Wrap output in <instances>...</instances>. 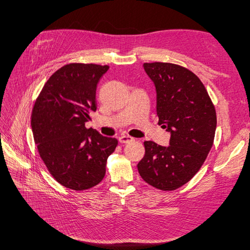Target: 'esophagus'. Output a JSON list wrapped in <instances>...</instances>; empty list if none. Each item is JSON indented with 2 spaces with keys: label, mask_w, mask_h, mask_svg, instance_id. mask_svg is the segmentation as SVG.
<instances>
[{
  "label": "esophagus",
  "mask_w": 250,
  "mask_h": 250,
  "mask_svg": "<svg viewBox=\"0 0 250 250\" xmlns=\"http://www.w3.org/2000/svg\"><path fill=\"white\" fill-rule=\"evenodd\" d=\"M133 141H134L133 137H131L129 135H121L119 137V142L121 143V144H128V143H131Z\"/></svg>",
  "instance_id": "esophagus-1"
}]
</instances>
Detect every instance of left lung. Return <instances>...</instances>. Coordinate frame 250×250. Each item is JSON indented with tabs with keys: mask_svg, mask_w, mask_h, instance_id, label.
Instances as JSON below:
<instances>
[{
	"mask_svg": "<svg viewBox=\"0 0 250 250\" xmlns=\"http://www.w3.org/2000/svg\"><path fill=\"white\" fill-rule=\"evenodd\" d=\"M155 83L159 125L171 133L167 147L146 141L137 164L141 177L152 187L171 191L198 173L214 143L215 106L200 78L173 63H144Z\"/></svg>",
	"mask_w": 250,
	"mask_h": 250,
	"instance_id": "8db88e82",
	"label": "left lung"
}]
</instances>
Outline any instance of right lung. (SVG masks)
<instances>
[{
    "label": "right lung",
    "instance_id": "1",
    "mask_svg": "<svg viewBox=\"0 0 250 250\" xmlns=\"http://www.w3.org/2000/svg\"><path fill=\"white\" fill-rule=\"evenodd\" d=\"M108 65L70 63L55 72L36 99L31 116L42 160L58 183L76 191L102 182L115 137L86 128L97 110V84Z\"/></svg>",
    "mask_w": 250,
    "mask_h": 250
}]
</instances>
